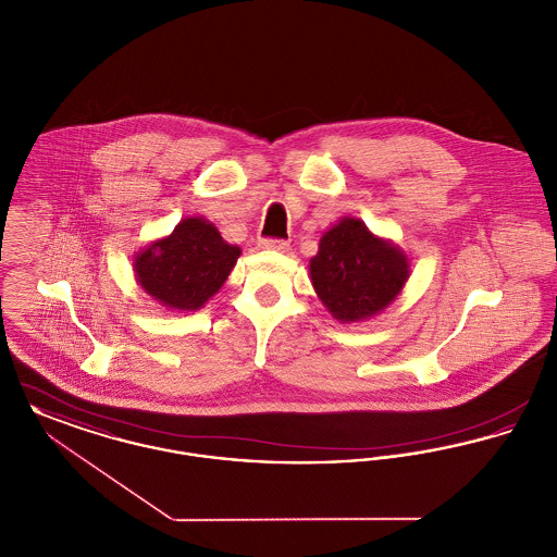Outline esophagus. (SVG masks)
Returning a JSON list of instances; mask_svg holds the SVG:
<instances>
[{"label":"esophagus","mask_w":557,"mask_h":557,"mask_svg":"<svg viewBox=\"0 0 557 557\" xmlns=\"http://www.w3.org/2000/svg\"><path fill=\"white\" fill-rule=\"evenodd\" d=\"M259 248L273 250V252H286V250H288V242H284V239H261V242H259Z\"/></svg>","instance_id":"34e87169"}]
</instances>
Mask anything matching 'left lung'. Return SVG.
I'll return each mask as SVG.
<instances>
[{"instance_id": "8db88e82", "label": "left lung", "mask_w": 557, "mask_h": 557, "mask_svg": "<svg viewBox=\"0 0 557 557\" xmlns=\"http://www.w3.org/2000/svg\"><path fill=\"white\" fill-rule=\"evenodd\" d=\"M411 275L405 250L375 236L357 216H343L319 239L309 261L313 290L341 323L375 318L397 300Z\"/></svg>"}]
</instances>
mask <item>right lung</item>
Here are the masks:
<instances>
[{
	"label": "right lung",
	"mask_w": 557,
	"mask_h": 557,
	"mask_svg": "<svg viewBox=\"0 0 557 557\" xmlns=\"http://www.w3.org/2000/svg\"><path fill=\"white\" fill-rule=\"evenodd\" d=\"M242 248L227 244L205 216H186L164 238L133 257L139 288L171 311L202 309L238 263Z\"/></svg>",
	"instance_id": "add662e5"
}]
</instances>
